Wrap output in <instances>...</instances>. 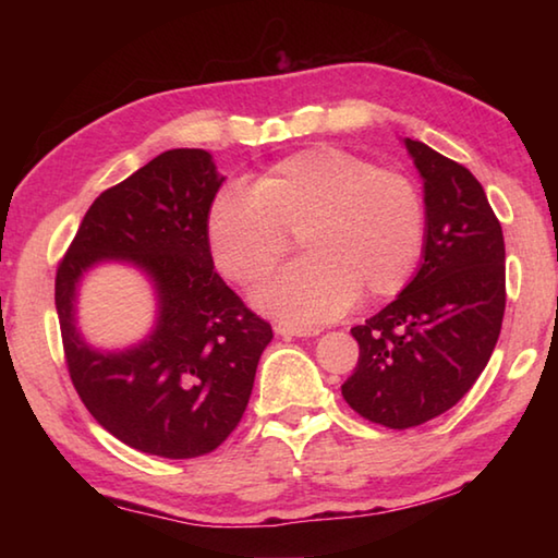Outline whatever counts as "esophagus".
<instances>
[{"label":"esophagus","mask_w":558,"mask_h":558,"mask_svg":"<svg viewBox=\"0 0 558 558\" xmlns=\"http://www.w3.org/2000/svg\"><path fill=\"white\" fill-rule=\"evenodd\" d=\"M276 335H280V337H315V335H319V327H300V325L278 323Z\"/></svg>","instance_id":"34e87169"}]
</instances>
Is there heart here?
<instances>
[{"instance_id": "heart-1", "label": "heart", "mask_w": 558, "mask_h": 558, "mask_svg": "<svg viewBox=\"0 0 558 558\" xmlns=\"http://www.w3.org/2000/svg\"><path fill=\"white\" fill-rule=\"evenodd\" d=\"M305 256L263 286L256 305L286 323H323L362 300L409 286L426 245V204L409 177L339 147H310L272 165L248 189H229L206 216L211 258L256 288L286 258Z\"/></svg>"}]
</instances>
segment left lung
<instances>
[{
    "label": "left lung",
    "instance_id": "left-lung-1",
    "mask_svg": "<svg viewBox=\"0 0 558 558\" xmlns=\"http://www.w3.org/2000/svg\"><path fill=\"white\" fill-rule=\"evenodd\" d=\"M423 179L426 245L413 280L352 327L342 396L362 418L413 428L452 409L493 356L505 317V239L483 184L436 149L403 140Z\"/></svg>",
    "mask_w": 558,
    "mask_h": 558
}]
</instances>
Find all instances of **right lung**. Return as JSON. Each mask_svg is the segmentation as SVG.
Wrapping results in <instances>:
<instances>
[{"label": "right lung", "mask_w": 558, "mask_h": 558, "mask_svg": "<svg viewBox=\"0 0 558 558\" xmlns=\"http://www.w3.org/2000/svg\"><path fill=\"white\" fill-rule=\"evenodd\" d=\"M221 184L206 149H167L93 202L56 270L75 391L102 428L147 456L186 460L219 448L272 339L214 270L206 216ZM106 259L140 267L158 292L156 329L122 353L93 350L74 327L82 272Z\"/></svg>", "instance_id": "obj_1"}]
</instances>
